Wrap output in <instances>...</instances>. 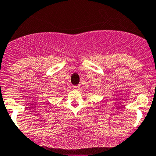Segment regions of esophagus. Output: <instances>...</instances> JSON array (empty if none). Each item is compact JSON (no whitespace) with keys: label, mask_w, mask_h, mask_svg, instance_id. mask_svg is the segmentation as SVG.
<instances>
[{"label":"esophagus","mask_w":156,"mask_h":156,"mask_svg":"<svg viewBox=\"0 0 156 156\" xmlns=\"http://www.w3.org/2000/svg\"><path fill=\"white\" fill-rule=\"evenodd\" d=\"M74 90H78L80 89V86L79 85H75V86H73Z\"/></svg>","instance_id":"1"}]
</instances>
